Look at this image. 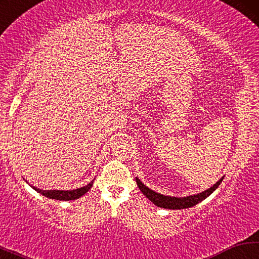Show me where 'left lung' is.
I'll use <instances>...</instances> for the list:
<instances>
[{"mask_svg": "<svg viewBox=\"0 0 259 259\" xmlns=\"http://www.w3.org/2000/svg\"><path fill=\"white\" fill-rule=\"evenodd\" d=\"M223 178L219 179V181L214 184L212 187L208 188V190H205L204 192L199 193V194H194V195L184 196V198H176V196L160 194V193H156L154 191L150 190V188H148L146 185H144V184L140 182L138 178H136V182H137L139 190L142 191L143 194L145 195L146 198L151 201V202H153L160 208L175 210V209L191 208V207H193V205H195L199 202H201V201H203L205 198H208V196L211 194V193L216 190L219 185H221Z\"/></svg>", "mask_w": 259, "mask_h": 259, "instance_id": "1", "label": "left lung"}]
</instances>
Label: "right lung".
<instances>
[{
  "instance_id": "1",
  "label": "right lung",
  "mask_w": 259,
  "mask_h": 259,
  "mask_svg": "<svg viewBox=\"0 0 259 259\" xmlns=\"http://www.w3.org/2000/svg\"><path fill=\"white\" fill-rule=\"evenodd\" d=\"M93 183H94V181L88 184L87 186L76 188V190H72V191H60V190L43 191L35 186H32V187L35 191L40 193V194L45 195L49 199H55V200H59V201H69V200H76L78 198H81L82 195H84L85 193L90 190L91 186H93Z\"/></svg>"
}]
</instances>
